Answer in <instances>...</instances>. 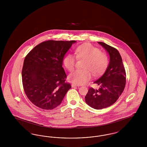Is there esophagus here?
<instances>
[{"label": "esophagus", "mask_w": 147, "mask_h": 147, "mask_svg": "<svg viewBox=\"0 0 147 147\" xmlns=\"http://www.w3.org/2000/svg\"><path fill=\"white\" fill-rule=\"evenodd\" d=\"M78 85H75V84H71V87L72 88H74V87H77Z\"/></svg>", "instance_id": "34e87169"}]
</instances>
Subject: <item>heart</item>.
Here are the masks:
<instances>
[{"label":"heart","mask_w":147,"mask_h":147,"mask_svg":"<svg viewBox=\"0 0 147 147\" xmlns=\"http://www.w3.org/2000/svg\"><path fill=\"white\" fill-rule=\"evenodd\" d=\"M76 55L79 59H84L83 69H78L69 76V80L74 84H84L92 77V72L95 76L101 74L107 66L108 58L105 53L90 43H86L79 46L76 49ZM76 57L73 54H67L63 58L65 68L71 71L74 70Z\"/></svg>","instance_id":"1"}]
</instances>
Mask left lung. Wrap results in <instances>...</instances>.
Returning <instances> with one entry per match:
<instances>
[{"mask_svg":"<svg viewBox=\"0 0 147 147\" xmlns=\"http://www.w3.org/2000/svg\"><path fill=\"white\" fill-rule=\"evenodd\" d=\"M98 43L109 53L110 62L104 74L94 82L100 86L99 89L90 88L85 99L91 107L100 110L112 105L117 100L125 88L126 74L118 50L104 42Z\"/></svg>","mask_w":147,"mask_h":147,"instance_id":"obj_1","label":"left lung"}]
</instances>
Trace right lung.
<instances>
[{
    "label": "right lung",
    "mask_w": 147,
    "mask_h": 147,
    "mask_svg": "<svg viewBox=\"0 0 147 147\" xmlns=\"http://www.w3.org/2000/svg\"><path fill=\"white\" fill-rule=\"evenodd\" d=\"M76 41L49 40L35 46L25 57L22 69L24 91L30 101L44 110L60 105L71 88L65 82L64 57Z\"/></svg>",
    "instance_id": "add662e5"
}]
</instances>
